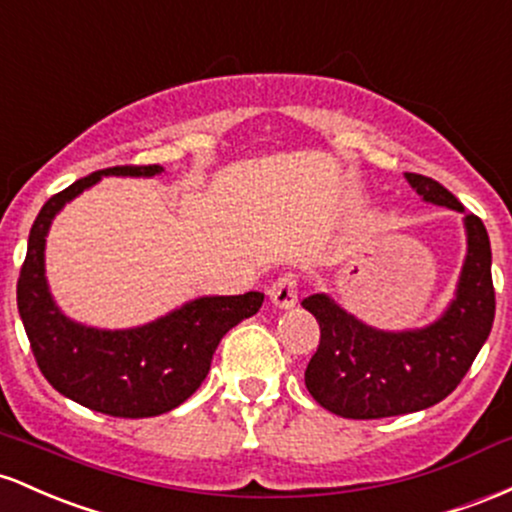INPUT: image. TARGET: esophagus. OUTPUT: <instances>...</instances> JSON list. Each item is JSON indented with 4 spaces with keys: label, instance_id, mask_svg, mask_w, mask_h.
<instances>
[{
    "label": "esophagus",
    "instance_id": "34e87169",
    "mask_svg": "<svg viewBox=\"0 0 512 512\" xmlns=\"http://www.w3.org/2000/svg\"><path fill=\"white\" fill-rule=\"evenodd\" d=\"M268 295L278 309H292L297 304V278L290 273L283 275V278L275 280Z\"/></svg>",
    "mask_w": 512,
    "mask_h": 512
}]
</instances>
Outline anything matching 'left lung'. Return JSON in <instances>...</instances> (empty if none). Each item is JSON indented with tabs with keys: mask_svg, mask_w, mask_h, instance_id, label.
Listing matches in <instances>:
<instances>
[{
	"mask_svg": "<svg viewBox=\"0 0 512 512\" xmlns=\"http://www.w3.org/2000/svg\"><path fill=\"white\" fill-rule=\"evenodd\" d=\"M404 179L423 203L464 215L462 271L440 317L416 329H377L326 292L302 302L321 329L304 384L317 404L343 418H387L435 406L455 392L493 326L496 295L484 222L467 215L438 181L421 174H404Z\"/></svg>",
	"mask_w": 512,
	"mask_h": 512,
	"instance_id": "left-lung-1",
	"label": "left lung"
}]
</instances>
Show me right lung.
<instances>
[{
	"label": "right lung",
	"instance_id": "obj_1",
	"mask_svg": "<svg viewBox=\"0 0 512 512\" xmlns=\"http://www.w3.org/2000/svg\"><path fill=\"white\" fill-rule=\"evenodd\" d=\"M164 166H113L74 181L38 212L16 285V302L43 377L67 399L116 418H149L191 396L210 372L222 336L254 317L263 292L203 295L128 329H99L67 317L50 292L45 244L67 203L106 176L154 179Z\"/></svg>",
	"mask_w": 512,
	"mask_h": 512
}]
</instances>
